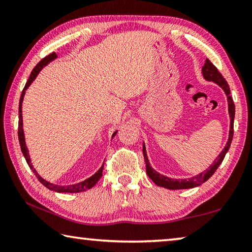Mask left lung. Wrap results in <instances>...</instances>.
<instances>
[{
	"label": "left lung",
	"instance_id": "8db88e82",
	"mask_svg": "<svg viewBox=\"0 0 252 252\" xmlns=\"http://www.w3.org/2000/svg\"><path fill=\"white\" fill-rule=\"evenodd\" d=\"M202 74L203 78L207 81H212L219 85V87L222 88V90L224 91L225 94H227L228 97V105H229V116H230V131H229V139L228 142L225 144V147L222 151H221L218 158L215 160V162L210 165L207 171L201 172L198 176H195L193 178L190 179H181V180H177V179H170L168 177L162 176V174L158 173L156 170H153L152 167L149 163L148 157H147V151H146V147L143 144V156H144V161H146V168H147V174L149 178L156 183L157 186L165 188V189H170V190H180V189H191V188L198 187L200 185H202L203 182H206L209 178H210L213 173L216 172V170L218 169L219 165L221 164V162L223 161L225 153L228 152L230 144H231L232 141V136H233V119H234V104H233V100L232 97L230 96V88L227 83V81L222 76V74L220 73L218 69L212 64L210 62V60L206 59V62L202 66Z\"/></svg>",
	"mask_w": 252,
	"mask_h": 252
}]
</instances>
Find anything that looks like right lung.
Returning a JSON list of instances; mask_svg holds the SVG:
<instances>
[{"mask_svg": "<svg viewBox=\"0 0 252 252\" xmlns=\"http://www.w3.org/2000/svg\"><path fill=\"white\" fill-rule=\"evenodd\" d=\"M57 58V54H55L54 52H52L49 55H46V57L44 59H42L41 61L37 63V64L35 65V67L32 70L31 74H30V78L28 80L27 84H25V87L23 89L22 91V94H21V97H20V104H19V141H20V146H21V150H22V153L23 156L25 158V160H27L28 164L30 169L32 170L33 173L35 174V177L37 178V180H39L42 185L45 186L48 189L52 190V191H55V192H67V193H76V192H82V191H85V190H89L91 189V188L93 186H95V183L100 180V178L102 177V171H103V167H104V163L102 167L100 168L99 171H97L95 174H93L92 177H90L89 179H87V180H84L82 182L80 183H75V185H72V186H58V185H53V183H50L46 180H44V179H42L39 173H37L35 171V169L33 168V165L31 163V159H30V156H29V151H28V148L27 146H25V140H24V132H23V121H22V102H23V96L25 94V90L29 88V85L31 84L34 79L36 78V75L39 74V72L43 69V66H45L46 64H48L49 62L53 61V60ZM117 133V131L114 132L113 135L114 136Z\"/></svg>", "mask_w": 252, "mask_h": 252, "instance_id": "1", "label": "right lung"}]
</instances>
